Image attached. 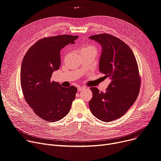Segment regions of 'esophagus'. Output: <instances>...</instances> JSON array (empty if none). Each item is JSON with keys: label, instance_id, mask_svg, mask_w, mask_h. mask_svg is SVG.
I'll return each instance as SVG.
<instances>
[{"label": "esophagus", "instance_id": "esophagus-1", "mask_svg": "<svg viewBox=\"0 0 161 161\" xmlns=\"http://www.w3.org/2000/svg\"><path fill=\"white\" fill-rule=\"evenodd\" d=\"M85 88H87V87H86V86H80L78 87V90L79 91L83 90L85 89Z\"/></svg>", "mask_w": 161, "mask_h": 161}]
</instances>
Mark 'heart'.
<instances>
[{
  "label": "heart",
  "instance_id": "obj_1",
  "mask_svg": "<svg viewBox=\"0 0 161 161\" xmlns=\"http://www.w3.org/2000/svg\"><path fill=\"white\" fill-rule=\"evenodd\" d=\"M92 52V53H94L95 55H96L97 53V48L95 47L94 45H92V44H88V45L85 46L84 47H83V48H81V52Z\"/></svg>",
  "mask_w": 161,
  "mask_h": 161
}]
</instances>
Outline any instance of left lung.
Listing matches in <instances>:
<instances>
[{
  "label": "left lung",
  "mask_w": 161,
  "mask_h": 161,
  "mask_svg": "<svg viewBox=\"0 0 161 161\" xmlns=\"http://www.w3.org/2000/svg\"><path fill=\"white\" fill-rule=\"evenodd\" d=\"M89 38L101 44L99 71L111 79L105 92L90 88L92 98L89 107L94 116L108 122L122 117L138 96L141 85L138 65L132 50L119 38L106 33Z\"/></svg>",
  "instance_id": "obj_1"
}]
</instances>
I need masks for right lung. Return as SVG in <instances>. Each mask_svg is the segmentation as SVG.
I'll use <instances>...</instances> for the list:
<instances>
[{"label": "right lung", "instance_id": "obj_1", "mask_svg": "<svg viewBox=\"0 0 161 161\" xmlns=\"http://www.w3.org/2000/svg\"><path fill=\"white\" fill-rule=\"evenodd\" d=\"M78 36L58 35L44 37L29 49L23 59L20 82L28 104L41 119L57 122L69 112L77 88H65L52 80L61 63L60 51Z\"/></svg>", "mask_w": 161, "mask_h": 161}]
</instances>
